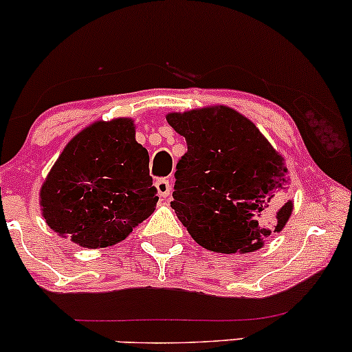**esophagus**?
Wrapping results in <instances>:
<instances>
[{
  "label": "esophagus",
  "mask_w": 352,
  "mask_h": 352,
  "mask_svg": "<svg viewBox=\"0 0 352 352\" xmlns=\"http://www.w3.org/2000/svg\"><path fill=\"white\" fill-rule=\"evenodd\" d=\"M155 188H157V192H159V195L162 197V199H165V197H168L170 195V192H172V185H170V182H168L167 179H159L155 182Z\"/></svg>",
  "instance_id": "obj_1"
}]
</instances>
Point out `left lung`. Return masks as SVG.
Masks as SVG:
<instances>
[{
    "label": "left lung",
    "instance_id": "8db88e82",
    "mask_svg": "<svg viewBox=\"0 0 352 352\" xmlns=\"http://www.w3.org/2000/svg\"><path fill=\"white\" fill-rule=\"evenodd\" d=\"M167 122L188 148L177 164L170 207L197 243L250 253L285 228L293 212L288 168L252 120L212 106L170 112Z\"/></svg>",
    "mask_w": 352,
    "mask_h": 352
}]
</instances>
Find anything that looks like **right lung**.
<instances>
[{"label": "right lung", "mask_w": 352, "mask_h": 352, "mask_svg": "<svg viewBox=\"0 0 352 352\" xmlns=\"http://www.w3.org/2000/svg\"><path fill=\"white\" fill-rule=\"evenodd\" d=\"M157 201L148 152L129 117L98 120L72 137L39 192L47 227L84 248L125 240Z\"/></svg>", "instance_id": "right-lung-1"}]
</instances>
